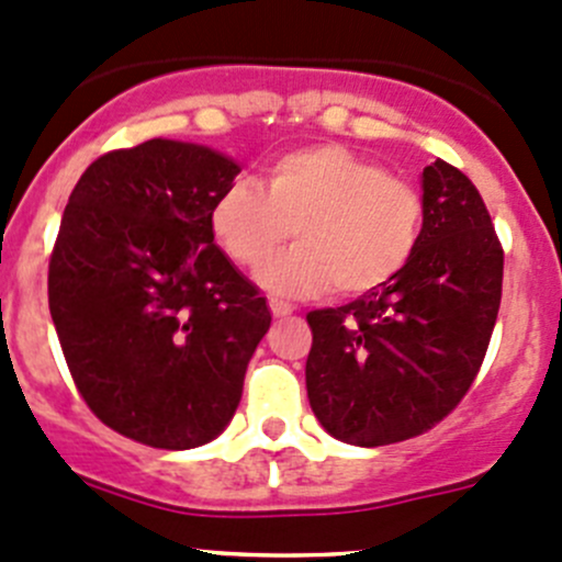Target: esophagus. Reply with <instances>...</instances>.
Listing matches in <instances>:
<instances>
[{
    "instance_id": "esophagus-1",
    "label": "esophagus",
    "mask_w": 562,
    "mask_h": 562,
    "mask_svg": "<svg viewBox=\"0 0 562 562\" xmlns=\"http://www.w3.org/2000/svg\"><path fill=\"white\" fill-rule=\"evenodd\" d=\"M269 310H271V315H274V317H288V315H293V306L285 304V301H277V299L269 301Z\"/></svg>"
}]
</instances>
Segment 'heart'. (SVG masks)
Segmentation results:
<instances>
[{"label": "heart", "mask_w": 562, "mask_h": 562, "mask_svg": "<svg viewBox=\"0 0 562 562\" xmlns=\"http://www.w3.org/2000/svg\"><path fill=\"white\" fill-rule=\"evenodd\" d=\"M425 206L415 186L345 145H306L266 167L261 186L234 180L217 193L210 232L241 269H258L293 233L300 247L258 282L274 296H363L415 256Z\"/></svg>", "instance_id": "b5f03b06"}]
</instances>
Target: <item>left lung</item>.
<instances>
[{
  "mask_svg": "<svg viewBox=\"0 0 562 562\" xmlns=\"http://www.w3.org/2000/svg\"><path fill=\"white\" fill-rule=\"evenodd\" d=\"M420 182L412 261L387 285L306 315V395L345 445H395L445 420L469 393L498 317L504 250L480 191L441 158Z\"/></svg>",
  "mask_w": 562,
  "mask_h": 562,
  "instance_id": "obj_1",
  "label": "left lung"
}]
</instances>
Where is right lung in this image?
<instances>
[{
    "mask_svg": "<svg viewBox=\"0 0 562 562\" xmlns=\"http://www.w3.org/2000/svg\"><path fill=\"white\" fill-rule=\"evenodd\" d=\"M241 172L196 142L147 139L82 172L47 271V304L72 380L104 425L193 450L232 423L269 330L258 288L210 232Z\"/></svg>",
    "mask_w": 562,
    "mask_h": 562,
    "instance_id": "add662e5",
    "label": "right lung"
}]
</instances>
